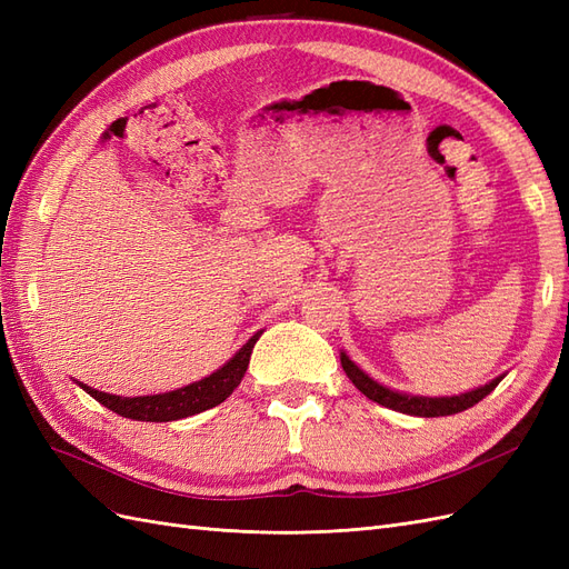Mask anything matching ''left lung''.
<instances>
[{
    "mask_svg": "<svg viewBox=\"0 0 569 569\" xmlns=\"http://www.w3.org/2000/svg\"><path fill=\"white\" fill-rule=\"evenodd\" d=\"M339 358H341L343 372L349 375V380L356 385V389L360 393H366L370 401L380 403L385 408H391V410L406 412V416H418V418L456 416V412H460V410H468V408H472L475 403L485 399V396H489L498 387V382H501L506 377V372H503V375H498L496 380L487 382L485 387H477L472 391L456 393V396H420V393L396 391L387 385H380L377 380H372V377L366 370H360L343 351L339 353Z\"/></svg>",
    "mask_w": 569,
    "mask_h": 569,
    "instance_id": "left-lung-1",
    "label": "left lung"
}]
</instances>
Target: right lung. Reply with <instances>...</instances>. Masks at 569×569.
<instances>
[{
    "mask_svg": "<svg viewBox=\"0 0 569 569\" xmlns=\"http://www.w3.org/2000/svg\"><path fill=\"white\" fill-rule=\"evenodd\" d=\"M263 330H258L242 349H239L226 366H220L209 377H203L199 382L187 385L182 389H173L166 393H151V396H116L92 389L73 380L82 391H88L92 399H97L101 406L118 412V416L140 420V422H173L189 416H197V412L209 410L218 403H222L228 396L242 382V377L249 368V358L253 351V343Z\"/></svg>",
    "mask_w": 569,
    "mask_h": 569,
    "instance_id": "add662e5",
    "label": "right lung"
}]
</instances>
